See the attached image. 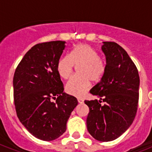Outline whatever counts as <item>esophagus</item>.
Here are the masks:
<instances>
[{
  "label": "esophagus",
  "mask_w": 152,
  "mask_h": 152,
  "mask_svg": "<svg viewBox=\"0 0 152 152\" xmlns=\"http://www.w3.org/2000/svg\"><path fill=\"white\" fill-rule=\"evenodd\" d=\"M77 100H78L79 103H81V104L83 103V99H78Z\"/></svg>",
  "instance_id": "obj_1"
}]
</instances>
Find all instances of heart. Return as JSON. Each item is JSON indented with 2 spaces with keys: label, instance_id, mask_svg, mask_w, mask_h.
<instances>
[{
  "label": "heart",
  "instance_id": "b5f03b06",
  "mask_svg": "<svg viewBox=\"0 0 152 152\" xmlns=\"http://www.w3.org/2000/svg\"><path fill=\"white\" fill-rule=\"evenodd\" d=\"M78 76L72 77L67 83L66 91L70 95L83 96L90 88L91 80L98 82L106 72V63L98 52L88 44H78L70 55H64L57 62V72L63 79L71 76L75 64H80Z\"/></svg>",
  "mask_w": 152,
  "mask_h": 152
}]
</instances>
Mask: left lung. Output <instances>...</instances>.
<instances>
[{"instance_id":"obj_1","label":"left lung","mask_w":152,"mask_h":152,"mask_svg":"<svg viewBox=\"0 0 152 152\" xmlns=\"http://www.w3.org/2000/svg\"><path fill=\"white\" fill-rule=\"evenodd\" d=\"M106 72L90 91L99 100H85L89 107L87 128L95 140L112 141L132 125L137 111L140 77L127 52L113 42H103ZM101 100L105 102L102 106Z\"/></svg>"}]
</instances>
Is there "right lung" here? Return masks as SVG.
I'll use <instances>...</instances> for the list:
<instances>
[{"label": "right lung", "mask_w": 152, "mask_h": 152, "mask_svg": "<svg viewBox=\"0 0 152 152\" xmlns=\"http://www.w3.org/2000/svg\"><path fill=\"white\" fill-rule=\"evenodd\" d=\"M65 42L37 44L23 57L13 77L16 114L28 132L51 141L61 137L78 101L64 92L57 65ZM53 99H56L55 103Z\"/></svg>", "instance_id": "1"}]
</instances>
